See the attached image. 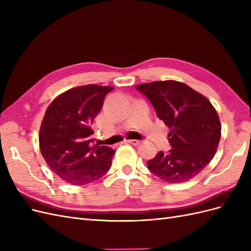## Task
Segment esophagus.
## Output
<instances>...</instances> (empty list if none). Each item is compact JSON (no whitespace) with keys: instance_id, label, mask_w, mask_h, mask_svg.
<instances>
[{"instance_id":"34e87169","label":"esophagus","mask_w":251,"mask_h":251,"mask_svg":"<svg viewBox=\"0 0 251 251\" xmlns=\"http://www.w3.org/2000/svg\"><path fill=\"white\" fill-rule=\"evenodd\" d=\"M127 142L133 144V146H138V144L140 143V141L137 139H130V140H127Z\"/></svg>"}]
</instances>
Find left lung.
Here are the masks:
<instances>
[{
    "label": "left lung",
    "mask_w": 251,
    "mask_h": 251,
    "mask_svg": "<svg viewBox=\"0 0 251 251\" xmlns=\"http://www.w3.org/2000/svg\"><path fill=\"white\" fill-rule=\"evenodd\" d=\"M153 104L156 115L169 126L171 150L151 159L148 168L170 183L195 177L214 158L221 124L210 101L185 83L175 80L154 81L136 86Z\"/></svg>",
    "instance_id": "8db88e82"
}]
</instances>
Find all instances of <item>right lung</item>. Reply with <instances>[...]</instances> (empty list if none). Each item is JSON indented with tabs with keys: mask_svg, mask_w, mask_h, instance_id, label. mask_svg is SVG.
<instances>
[{
	"mask_svg": "<svg viewBox=\"0 0 251 251\" xmlns=\"http://www.w3.org/2000/svg\"><path fill=\"white\" fill-rule=\"evenodd\" d=\"M113 87L87 85L56 97L40 130L41 153L49 168L72 185H83L108 173L115 151L93 146L91 125Z\"/></svg>",
	"mask_w": 251,
	"mask_h": 251,
	"instance_id": "add662e5",
	"label": "right lung"
}]
</instances>
